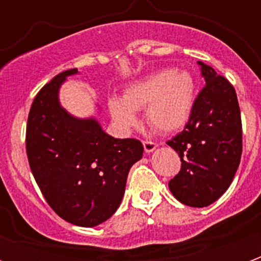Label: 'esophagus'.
<instances>
[{
  "mask_svg": "<svg viewBox=\"0 0 261 261\" xmlns=\"http://www.w3.org/2000/svg\"><path fill=\"white\" fill-rule=\"evenodd\" d=\"M142 145H144V151L147 153L153 152V151L156 149V144L153 141H144L142 142Z\"/></svg>",
  "mask_w": 261,
  "mask_h": 261,
  "instance_id": "1",
  "label": "esophagus"
}]
</instances>
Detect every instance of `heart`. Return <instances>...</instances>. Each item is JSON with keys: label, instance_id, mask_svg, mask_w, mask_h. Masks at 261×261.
I'll list each match as a JSON object with an SVG mask.
<instances>
[{"label": "heart", "instance_id": "heart-1", "mask_svg": "<svg viewBox=\"0 0 261 261\" xmlns=\"http://www.w3.org/2000/svg\"><path fill=\"white\" fill-rule=\"evenodd\" d=\"M196 100V85L190 72L162 69L131 84L121 99L109 100V113L117 128L130 131L137 125L136 112L145 109V121L159 133L185 127Z\"/></svg>", "mask_w": 261, "mask_h": 261}]
</instances>
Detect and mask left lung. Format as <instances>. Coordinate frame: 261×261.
<instances>
[{
  "label": "left lung",
  "instance_id": "obj_1",
  "mask_svg": "<svg viewBox=\"0 0 261 261\" xmlns=\"http://www.w3.org/2000/svg\"><path fill=\"white\" fill-rule=\"evenodd\" d=\"M197 64L205 86L186 128L168 145L181 162L169 190L185 205L201 208L217 201L235 177L242 155V121L235 88L213 67L202 61Z\"/></svg>",
  "mask_w": 261,
  "mask_h": 261
}]
</instances>
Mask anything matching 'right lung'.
Returning <instances> with one entry per match:
<instances>
[{"mask_svg": "<svg viewBox=\"0 0 261 261\" xmlns=\"http://www.w3.org/2000/svg\"><path fill=\"white\" fill-rule=\"evenodd\" d=\"M76 68L56 75L32 103L26 153L37 186L54 213L76 226L92 228L119 208L131 166L144 147L114 138L95 116L76 117L60 103V88ZM100 112V109H97Z\"/></svg>", "mask_w": 261, "mask_h": 261, "instance_id": "obj_1", "label": "right lung"}]
</instances>
